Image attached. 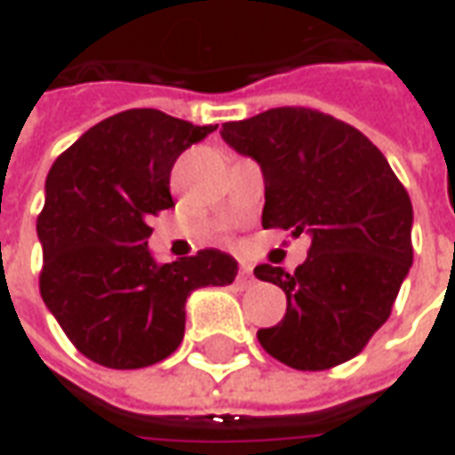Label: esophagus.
<instances>
[{"instance_id":"obj_1","label":"esophagus","mask_w":455,"mask_h":455,"mask_svg":"<svg viewBox=\"0 0 455 455\" xmlns=\"http://www.w3.org/2000/svg\"><path fill=\"white\" fill-rule=\"evenodd\" d=\"M253 280H256V275H253V267L251 266H241V270H238L236 275V283L241 287H251L253 285Z\"/></svg>"}]
</instances>
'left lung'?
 I'll return each mask as SVG.
<instances>
[{"label":"left lung","instance_id":"obj_1","mask_svg":"<svg viewBox=\"0 0 455 455\" xmlns=\"http://www.w3.org/2000/svg\"><path fill=\"white\" fill-rule=\"evenodd\" d=\"M266 182L263 228L309 234L295 273L270 263L258 280L283 287V322L258 331L273 358L326 371L365 348L411 267V202L390 163L361 131L329 114L280 107L221 126Z\"/></svg>","mask_w":455,"mask_h":455}]
</instances>
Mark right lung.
<instances>
[{
	"label": "right lung",
	"instance_id": "right-lung-1",
	"mask_svg": "<svg viewBox=\"0 0 455 455\" xmlns=\"http://www.w3.org/2000/svg\"><path fill=\"white\" fill-rule=\"evenodd\" d=\"M214 129L129 109L84 131L48 172L36 221L41 297L90 361L133 371L168 358L185 336L188 297L234 283L238 263L224 251L158 263L148 248L150 217L172 207L175 160Z\"/></svg>",
	"mask_w": 455,
	"mask_h": 455
}]
</instances>
